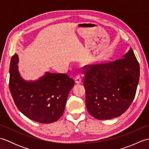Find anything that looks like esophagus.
<instances>
[{
  "instance_id": "34e87169",
  "label": "esophagus",
  "mask_w": 149,
  "mask_h": 149,
  "mask_svg": "<svg viewBox=\"0 0 149 149\" xmlns=\"http://www.w3.org/2000/svg\"><path fill=\"white\" fill-rule=\"evenodd\" d=\"M75 82L76 84H80L81 83V77L80 74H77L75 77Z\"/></svg>"
}]
</instances>
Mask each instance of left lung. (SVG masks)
<instances>
[{"instance_id": "8db88e82", "label": "left lung", "mask_w": 149, "mask_h": 149, "mask_svg": "<svg viewBox=\"0 0 149 149\" xmlns=\"http://www.w3.org/2000/svg\"><path fill=\"white\" fill-rule=\"evenodd\" d=\"M86 106L98 120L119 116L133 101L140 78V65L132 49L113 62L83 68Z\"/></svg>"}]
</instances>
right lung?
<instances>
[{"label":"right lung","mask_w":149,"mask_h":149,"mask_svg":"<svg viewBox=\"0 0 149 149\" xmlns=\"http://www.w3.org/2000/svg\"><path fill=\"white\" fill-rule=\"evenodd\" d=\"M18 56H12L9 87L20 111L34 121L50 123L58 120L64 112L68 95L75 81L65 74L47 72L36 82L24 81L18 74Z\"/></svg>","instance_id":"right-lung-1"}]
</instances>
